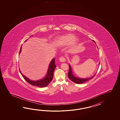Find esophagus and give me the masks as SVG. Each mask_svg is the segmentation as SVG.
<instances>
[{
    "label": "esophagus",
    "mask_w": 120,
    "mask_h": 120,
    "mask_svg": "<svg viewBox=\"0 0 120 120\" xmlns=\"http://www.w3.org/2000/svg\"><path fill=\"white\" fill-rule=\"evenodd\" d=\"M59 60H60V61L61 62H62V63H63V62H65L66 61V59L63 57V56H61L60 57V59H59Z\"/></svg>",
    "instance_id": "esophagus-1"
}]
</instances>
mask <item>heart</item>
Segmentation results:
<instances>
[{
    "label": "heart",
    "mask_w": 120,
    "mask_h": 120,
    "mask_svg": "<svg viewBox=\"0 0 120 120\" xmlns=\"http://www.w3.org/2000/svg\"><path fill=\"white\" fill-rule=\"evenodd\" d=\"M79 42V39L74 37L71 34H67L64 35L59 36L54 39L53 44L56 47H63L69 45L70 48H73Z\"/></svg>",
    "instance_id": "1"
}]
</instances>
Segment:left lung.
I'll list each match as a JSON object with an SVG mask.
<instances>
[{
	"label": "left lung",
	"mask_w": 120,
	"mask_h": 120,
	"mask_svg": "<svg viewBox=\"0 0 120 120\" xmlns=\"http://www.w3.org/2000/svg\"><path fill=\"white\" fill-rule=\"evenodd\" d=\"M93 41H94L95 43V42L94 40H93ZM100 64V62L99 63V64ZM95 75H94L93 76L90 77L88 78H85L84 79V78H79V77H78L76 76L75 75H74V74H73L72 71L71 66L70 65V64H69V71L68 75V77L71 81L73 82L74 83H76L78 84H81L82 83H84V82H87V81H89L90 79H92L94 77Z\"/></svg>",
	"instance_id": "left-lung-1"
}]
</instances>
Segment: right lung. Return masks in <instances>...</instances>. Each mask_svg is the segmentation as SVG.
Returning <instances> with one entry per match:
<instances>
[{"instance_id": "obj_1", "label": "right lung", "mask_w": 120, "mask_h": 120, "mask_svg": "<svg viewBox=\"0 0 120 120\" xmlns=\"http://www.w3.org/2000/svg\"><path fill=\"white\" fill-rule=\"evenodd\" d=\"M30 36V37H31ZM27 40L26 39L25 41ZM22 45L20 48V51L19 52V54L21 51ZM56 66L55 64V58H53L51 61L49 66V68L48 69L45 75L42 77L41 79H38L37 80H32L29 79L27 77L24 75L20 71V73L23 76V78L26 81L29 83L30 84H31L34 86L39 87H43L47 86L49 83L51 82L54 76V71L55 69Z\"/></svg>"}]
</instances>
